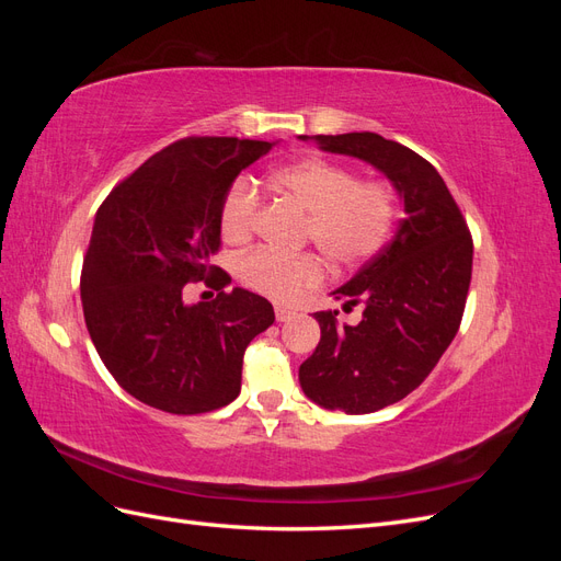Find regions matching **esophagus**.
<instances>
[{
    "label": "esophagus",
    "instance_id": "34e87169",
    "mask_svg": "<svg viewBox=\"0 0 561 561\" xmlns=\"http://www.w3.org/2000/svg\"><path fill=\"white\" fill-rule=\"evenodd\" d=\"M293 316H295V311H293V309H287V307H276V320H278V322L290 320Z\"/></svg>",
    "mask_w": 561,
    "mask_h": 561
}]
</instances>
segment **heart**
<instances>
[{
    "label": "heart",
    "instance_id": "heart-1",
    "mask_svg": "<svg viewBox=\"0 0 561 561\" xmlns=\"http://www.w3.org/2000/svg\"><path fill=\"white\" fill-rule=\"evenodd\" d=\"M274 190L295 198L309 213L307 239L334 264L355 266L377 254L393 231L398 198L386 182H360L351 168L325 159H301L271 175ZM260 210V194L248 180H236L222 201L219 227L231 243L245 241ZM241 280L278 301H290L322 280V264L311 252L280 254L268 248L239 262Z\"/></svg>",
    "mask_w": 561,
    "mask_h": 561
}]
</instances>
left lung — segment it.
<instances>
[{
    "mask_svg": "<svg viewBox=\"0 0 561 561\" xmlns=\"http://www.w3.org/2000/svg\"><path fill=\"white\" fill-rule=\"evenodd\" d=\"M309 140L307 135H299ZM322 151L367 161L404 203L393 241L334 290L358 325L318 311L320 342L299 367L301 390L325 410L369 414L421 386L461 325L472 276V239L445 180L416 151L377 133L313 135Z\"/></svg>",
    "mask_w": 561,
    "mask_h": 561,
    "instance_id": "8db88e82",
    "label": "left lung"
}]
</instances>
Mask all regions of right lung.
Here are the masks:
<instances>
[{
	"mask_svg": "<svg viewBox=\"0 0 561 561\" xmlns=\"http://www.w3.org/2000/svg\"><path fill=\"white\" fill-rule=\"evenodd\" d=\"M274 142L184 138L103 201L81 268V304L100 360L126 393L168 414L219 410L241 393L243 353L274 322L271 304L210 264L219 210L243 168ZM203 279L213 302L183 304Z\"/></svg>",
	"mask_w": 561,
	"mask_h": 561,
	"instance_id": "add662e5",
	"label": "right lung"
}]
</instances>
